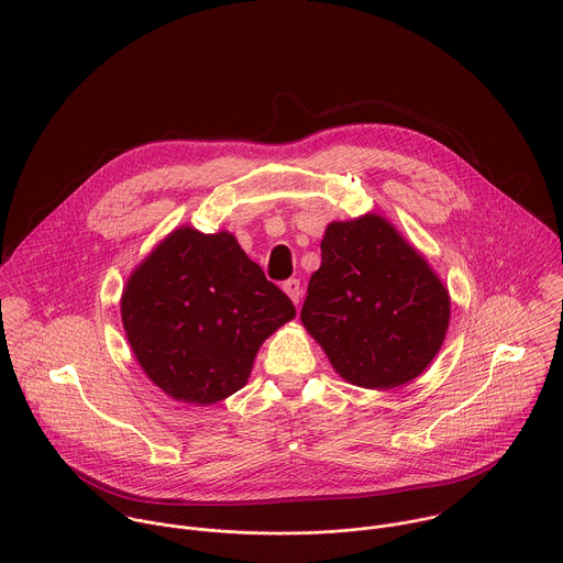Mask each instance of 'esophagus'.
Wrapping results in <instances>:
<instances>
[{
    "instance_id": "esophagus-1",
    "label": "esophagus",
    "mask_w": 563,
    "mask_h": 563,
    "mask_svg": "<svg viewBox=\"0 0 563 563\" xmlns=\"http://www.w3.org/2000/svg\"><path fill=\"white\" fill-rule=\"evenodd\" d=\"M283 289H285V294L294 300V305H298V302H300L302 287H300V280H298V278H289V280H285V283H283Z\"/></svg>"
}]
</instances>
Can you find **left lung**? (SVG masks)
<instances>
[{"instance_id":"left-lung-1","label":"left lung","mask_w":563,"mask_h":563,"mask_svg":"<svg viewBox=\"0 0 563 563\" xmlns=\"http://www.w3.org/2000/svg\"><path fill=\"white\" fill-rule=\"evenodd\" d=\"M300 320L350 383L389 389L432 363L450 296L428 261L385 218L332 222L320 243Z\"/></svg>"}]
</instances>
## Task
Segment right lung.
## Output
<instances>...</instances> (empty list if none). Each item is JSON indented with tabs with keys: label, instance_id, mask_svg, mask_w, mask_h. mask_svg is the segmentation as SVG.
<instances>
[{
	"label": "right lung",
	"instance_id": "right-lung-1",
	"mask_svg": "<svg viewBox=\"0 0 563 563\" xmlns=\"http://www.w3.org/2000/svg\"><path fill=\"white\" fill-rule=\"evenodd\" d=\"M122 323L146 376L176 400L211 406L243 387L294 302L227 233L180 227L131 274Z\"/></svg>",
	"mask_w": 563,
	"mask_h": 563
}]
</instances>
